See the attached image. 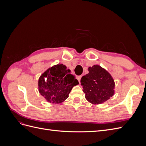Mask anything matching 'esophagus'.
Listing matches in <instances>:
<instances>
[{
  "instance_id": "obj_1",
  "label": "esophagus",
  "mask_w": 146,
  "mask_h": 146,
  "mask_svg": "<svg viewBox=\"0 0 146 146\" xmlns=\"http://www.w3.org/2000/svg\"><path fill=\"white\" fill-rule=\"evenodd\" d=\"M82 76H78L77 77V80H78V82L80 83V80H81V78H82Z\"/></svg>"
}]
</instances>
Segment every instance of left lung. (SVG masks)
Masks as SVG:
<instances>
[{"label": "left lung", "instance_id": "1", "mask_svg": "<svg viewBox=\"0 0 146 146\" xmlns=\"http://www.w3.org/2000/svg\"><path fill=\"white\" fill-rule=\"evenodd\" d=\"M89 73L81 78L85 98L92 104H101L114 94L115 83L110 74L99 65L88 68Z\"/></svg>", "mask_w": 146, "mask_h": 146}]
</instances>
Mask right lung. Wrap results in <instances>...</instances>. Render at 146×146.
Here are the masks:
<instances>
[{
	"label": "right lung",
	"instance_id": "right-lung-1",
	"mask_svg": "<svg viewBox=\"0 0 146 146\" xmlns=\"http://www.w3.org/2000/svg\"><path fill=\"white\" fill-rule=\"evenodd\" d=\"M78 82L65 65L58 64L48 68L38 80L39 93L49 103L60 104L69 97Z\"/></svg>",
	"mask_w": 146,
	"mask_h": 146
}]
</instances>
